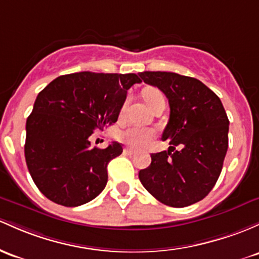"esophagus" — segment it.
Segmentation results:
<instances>
[{
    "mask_svg": "<svg viewBox=\"0 0 259 259\" xmlns=\"http://www.w3.org/2000/svg\"><path fill=\"white\" fill-rule=\"evenodd\" d=\"M124 152L127 153V155H135V153H136L135 150H133V149H125Z\"/></svg>",
    "mask_w": 259,
    "mask_h": 259,
    "instance_id": "34e87169",
    "label": "esophagus"
}]
</instances>
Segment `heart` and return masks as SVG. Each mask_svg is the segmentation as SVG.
Listing matches in <instances>:
<instances>
[{
    "label": "heart",
    "instance_id": "1",
    "mask_svg": "<svg viewBox=\"0 0 259 259\" xmlns=\"http://www.w3.org/2000/svg\"><path fill=\"white\" fill-rule=\"evenodd\" d=\"M143 97L150 107L156 99L163 97V95H162L157 88L146 87L143 91ZM123 110L124 108L121 109V113H123ZM153 136H155V132L152 129H150V127L130 126L129 129H126L121 134V140L126 145H129V146L134 147V149H143V147L146 146L152 140Z\"/></svg>",
    "mask_w": 259,
    "mask_h": 259
}]
</instances>
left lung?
<instances>
[{
  "instance_id": "obj_1",
  "label": "left lung",
  "mask_w": 259,
  "mask_h": 259,
  "mask_svg": "<svg viewBox=\"0 0 259 259\" xmlns=\"http://www.w3.org/2000/svg\"><path fill=\"white\" fill-rule=\"evenodd\" d=\"M139 76L166 95L171 110L162 134L171 146L152 153L151 164L139 172V178L161 203L173 208L192 205L209 194L223 169L229 146L225 109L220 98L197 78L163 71Z\"/></svg>"
}]
</instances>
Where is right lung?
Instances as JSON below:
<instances>
[{
	"label": "right lung",
	"instance_id": "right-lung-1",
	"mask_svg": "<svg viewBox=\"0 0 259 259\" xmlns=\"http://www.w3.org/2000/svg\"><path fill=\"white\" fill-rule=\"evenodd\" d=\"M135 73H70L51 81L27 119L24 155L34 183L51 201L78 206L106 188L120 144L91 147L90 136L118 120Z\"/></svg>",
	"mask_w": 259,
	"mask_h": 259
}]
</instances>
